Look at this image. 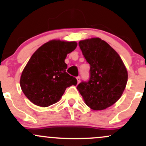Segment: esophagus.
<instances>
[{
    "label": "esophagus",
    "instance_id": "obj_1",
    "mask_svg": "<svg viewBox=\"0 0 146 146\" xmlns=\"http://www.w3.org/2000/svg\"><path fill=\"white\" fill-rule=\"evenodd\" d=\"M76 79H77V80H78V83L79 84V83H80V76L77 77Z\"/></svg>",
    "mask_w": 146,
    "mask_h": 146
}]
</instances>
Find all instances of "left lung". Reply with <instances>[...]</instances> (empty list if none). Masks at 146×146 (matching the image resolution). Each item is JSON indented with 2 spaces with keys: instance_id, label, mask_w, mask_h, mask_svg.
<instances>
[{
  "instance_id": "1",
  "label": "left lung",
  "mask_w": 146,
  "mask_h": 146,
  "mask_svg": "<svg viewBox=\"0 0 146 146\" xmlns=\"http://www.w3.org/2000/svg\"><path fill=\"white\" fill-rule=\"evenodd\" d=\"M83 56L90 64V78L77 89L86 104L95 110H104L121 98L128 81L123 61L105 41L93 38L79 42Z\"/></svg>"
}]
</instances>
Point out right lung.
Wrapping results in <instances>:
<instances>
[{"mask_svg":"<svg viewBox=\"0 0 146 146\" xmlns=\"http://www.w3.org/2000/svg\"><path fill=\"white\" fill-rule=\"evenodd\" d=\"M77 47L76 42L53 40L38 48L22 73L20 84L25 96L41 107L60 100L67 87L77 84L76 78L66 72L68 53Z\"/></svg>","mask_w":146,"mask_h":146,"instance_id":"add662e5","label":"right lung"}]
</instances>
